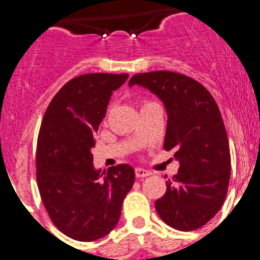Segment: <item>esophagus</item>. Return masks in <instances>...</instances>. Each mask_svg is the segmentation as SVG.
Listing matches in <instances>:
<instances>
[{
  "label": "esophagus",
  "instance_id": "34e87169",
  "mask_svg": "<svg viewBox=\"0 0 260 260\" xmlns=\"http://www.w3.org/2000/svg\"><path fill=\"white\" fill-rule=\"evenodd\" d=\"M135 176H137V178H143V177L151 176V172L146 171L143 168H135Z\"/></svg>",
  "mask_w": 260,
  "mask_h": 260
}]
</instances>
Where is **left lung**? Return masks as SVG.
<instances>
[{"instance_id":"1","label":"left lung","mask_w":260,"mask_h":260,"mask_svg":"<svg viewBox=\"0 0 260 260\" xmlns=\"http://www.w3.org/2000/svg\"><path fill=\"white\" fill-rule=\"evenodd\" d=\"M160 98L168 113L164 150L174 151L178 173L155 202L162 221L190 232L219 212L228 192L231 151L220 109L208 89L187 75L160 70L128 80Z\"/></svg>"}]
</instances>
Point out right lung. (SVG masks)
Listing matches in <instances>:
<instances>
[{
	"label": "right lung",
	"mask_w": 260,
	"mask_h": 260,
	"mask_svg": "<svg viewBox=\"0 0 260 260\" xmlns=\"http://www.w3.org/2000/svg\"><path fill=\"white\" fill-rule=\"evenodd\" d=\"M128 74H83L69 80L48 105L36 147L39 192L52 222L77 241L113 231L134 185L130 165L96 171L91 148L112 93Z\"/></svg>",
	"instance_id": "right-lung-1"
}]
</instances>
